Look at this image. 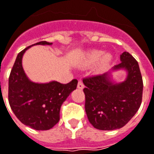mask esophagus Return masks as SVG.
Listing matches in <instances>:
<instances>
[{"label":"esophagus","instance_id":"34e87169","mask_svg":"<svg viewBox=\"0 0 154 154\" xmlns=\"http://www.w3.org/2000/svg\"><path fill=\"white\" fill-rule=\"evenodd\" d=\"M77 88H79V89H83V88H84V84H83V82H82L81 80L78 81V83H77Z\"/></svg>","mask_w":154,"mask_h":154}]
</instances>
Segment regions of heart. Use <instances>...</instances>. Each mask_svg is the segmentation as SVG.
I'll return each mask as SVG.
<instances>
[{"label": "heart", "mask_w": 154, "mask_h": 154, "mask_svg": "<svg viewBox=\"0 0 154 154\" xmlns=\"http://www.w3.org/2000/svg\"><path fill=\"white\" fill-rule=\"evenodd\" d=\"M103 54V52L101 51H89L85 56V61L87 64H94L95 62L99 61V66L100 69L104 68L109 63V61L111 60V55L109 54Z\"/></svg>", "instance_id": "1"}]
</instances>
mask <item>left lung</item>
<instances>
[{
  "label": "left lung",
  "instance_id": "1",
  "mask_svg": "<svg viewBox=\"0 0 154 154\" xmlns=\"http://www.w3.org/2000/svg\"><path fill=\"white\" fill-rule=\"evenodd\" d=\"M121 61L113 70H126L127 77L122 82H113L108 72L82 80L86 114L96 129L112 131L123 127L142 103L143 82L138 63L126 51L121 55Z\"/></svg>",
  "mask_w": 154,
  "mask_h": 154
}]
</instances>
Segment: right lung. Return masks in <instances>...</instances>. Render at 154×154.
<instances>
[{"instance_id":"add662e5","label":"right lung","mask_w":154,"mask_h":154,"mask_svg":"<svg viewBox=\"0 0 154 154\" xmlns=\"http://www.w3.org/2000/svg\"><path fill=\"white\" fill-rule=\"evenodd\" d=\"M35 45L52 43L41 41ZM27 47L17 56L8 82V101L17 118L23 124L38 131L52 128L60 121V110L63 102L77 88V80L62 84L52 81L48 83H36L26 76L23 66V55Z\"/></svg>"}]
</instances>
